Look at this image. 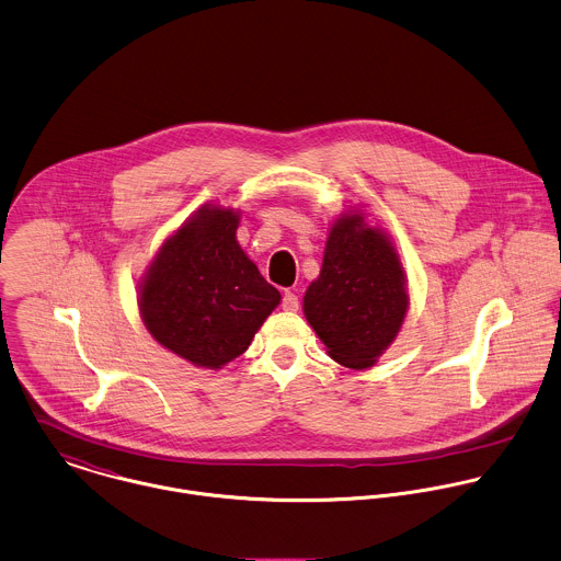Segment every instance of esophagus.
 <instances>
[{
	"instance_id": "obj_1",
	"label": "esophagus",
	"mask_w": 561,
	"mask_h": 561,
	"mask_svg": "<svg viewBox=\"0 0 561 561\" xmlns=\"http://www.w3.org/2000/svg\"><path fill=\"white\" fill-rule=\"evenodd\" d=\"M282 308H284L286 312H297V310H299V297H297L295 293L286 290V293H284V299H282Z\"/></svg>"
}]
</instances>
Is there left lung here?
I'll use <instances>...</instances> for the list:
<instances>
[{"label": "left lung", "mask_w": 561, "mask_h": 561, "mask_svg": "<svg viewBox=\"0 0 561 561\" xmlns=\"http://www.w3.org/2000/svg\"><path fill=\"white\" fill-rule=\"evenodd\" d=\"M409 312L407 273L387 231L363 209L341 214L328 233L319 277L304 295V314L350 369H369L389 350Z\"/></svg>", "instance_id": "8db88e82"}]
</instances>
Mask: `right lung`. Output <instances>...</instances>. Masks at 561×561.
I'll use <instances>...</instances> for the list:
<instances>
[{
    "mask_svg": "<svg viewBox=\"0 0 561 561\" xmlns=\"http://www.w3.org/2000/svg\"><path fill=\"white\" fill-rule=\"evenodd\" d=\"M240 211L203 205L172 236L137 284L150 336L183 360L220 369L247 352L282 295L238 244Z\"/></svg>",
    "mask_w": 561,
    "mask_h": 561,
    "instance_id": "add662e5",
    "label": "right lung"
}]
</instances>
